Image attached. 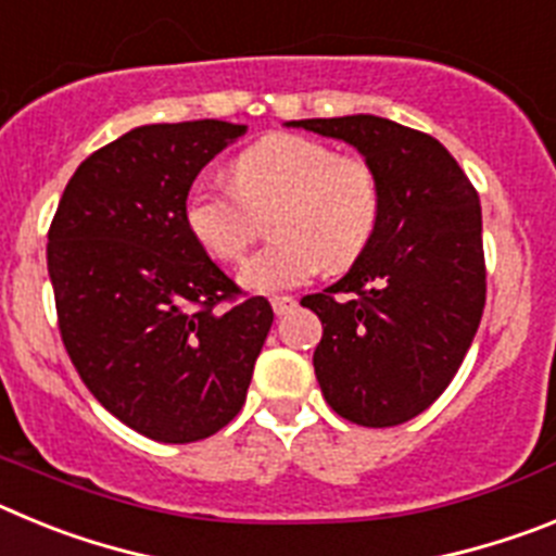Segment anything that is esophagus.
<instances>
[{
	"label": "esophagus",
	"mask_w": 556,
	"mask_h": 556,
	"mask_svg": "<svg viewBox=\"0 0 556 556\" xmlns=\"http://www.w3.org/2000/svg\"><path fill=\"white\" fill-rule=\"evenodd\" d=\"M269 303H273V312L278 314V317H281V314H287V312H292V308L298 306V301H294L292 294H275Z\"/></svg>",
	"instance_id": "obj_1"
}]
</instances>
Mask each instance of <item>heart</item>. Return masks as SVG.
Returning a JSON list of instances; mask_svg holds the SVG:
<instances>
[{
  "label": "heart",
  "instance_id": "heart-1",
  "mask_svg": "<svg viewBox=\"0 0 556 556\" xmlns=\"http://www.w3.org/2000/svg\"><path fill=\"white\" fill-rule=\"evenodd\" d=\"M233 191L205 180L180 203L189 236L217 262H239L253 239V214L275 208V242L244 262L239 283L275 294L312 281L323 267L356 264L381 225L384 186L365 159L339 155L331 144L298 132H269L230 161Z\"/></svg>",
  "mask_w": 556,
  "mask_h": 556
}]
</instances>
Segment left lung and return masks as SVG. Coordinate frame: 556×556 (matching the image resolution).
Masks as SVG:
<instances>
[{
    "instance_id": "8db88e82",
    "label": "left lung",
    "mask_w": 556,
    "mask_h": 556,
    "mask_svg": "<svg viewBox=\"0 0 556 556\" xmlns=\"http://www.w3.org/2000/svg\"><path fill=\"white\" fill-rule=\"evenodd\" d=\"M287 125L348 141L384 186L370 248L301 306L323 323L314 372L328 406L367 429L406 424L443 395L481 323L479 194L429 132L370 113Z\"/></svg>"
}]
</instances>
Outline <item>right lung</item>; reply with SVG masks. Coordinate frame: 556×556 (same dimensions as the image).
<instances>
[{
	"label": "right lung",
	"mask_w": 556,
	"mask_h": 556,
	"mask_svg": "<svg viewBox=\"0 0 556 556\" xmlns=\"http://www.w3.org/2000/svg\"><path fill=\"white\" fill-rule=\"evenodd\" d=\"M244 130L219 119L136 127L77 166L49 225L72 365L113 417L159 443H198L239 415L273 326L264 298L235 301L242 289L180 217L200 169Z\"/></svg>",
	"instance_id": "1"
}]
</instances>
